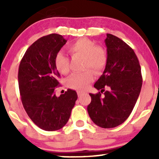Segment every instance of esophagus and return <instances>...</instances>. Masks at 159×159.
I'll return each mask as SVG.
<instances>
[{"mask_svg":"<svg viewBox=\"0 0 159 159\" xmlns=\"http://www.w3.org/2000/svg\"><path fill=\"white\" fill-rule=\"evenodd\" d=\"M77 93H78V97H81V96H83L84 94V92H81V91H78Z\"/></svg>","mask_w":159,"mask_h":159,"instance_id":"34e87169","label":"esophagus"}]
</instances>
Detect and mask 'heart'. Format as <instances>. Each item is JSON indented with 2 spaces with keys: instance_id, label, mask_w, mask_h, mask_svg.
<instances>
[{
  "instance_id": "heart-1",
  "label": "heart",
  "mask_w": 159,
  "mask_h": 159,
  "mask_svg": "<svg viewBox=\"0 0 159 159\" xmlns=\"http://www.w3.org/2000/svg\"><path fill=\"white\" fill-rule=\"evenodd\" d=\"M69 52L73 57H83V67L85 71L75 73L69 78L68 86L74 90L82 91L94 80V72L100 73L104 70L107 63V54L102 46L96 45L93 40L80 38L67 46ZM54 66L62 75L69 72V58L63 52H59L54 57Z\"/></svg>"
}]
</instances>
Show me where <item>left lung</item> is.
I'll return each mask as SVG.
<instances>
[{
	"mask_svg": "<svg viewBox=\"0 0 159 159\" xmlns=\"http://www.w3.org/2000/svg\"><path fill=\"white\" fill-rule=\"evenodd\" d=\"M105 42L107 63L103 74L94 84L101 92L90 93L91 102L87 111L96 125L111 129L124 123L131 114L143 79L139 61L129 45L110 34H107ZM105 88L108 90L105 91Z\"/></svg>",
	"mask_w": 159,
	"mask_h": 159,
	"instance_id": "8db88e82",
	"label": "left lung"
}]
</instances>
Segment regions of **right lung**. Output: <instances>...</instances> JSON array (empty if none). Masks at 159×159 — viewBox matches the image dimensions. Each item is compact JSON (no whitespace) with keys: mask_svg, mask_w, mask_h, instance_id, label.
<instances>
[{"mask_svg":"<svg viewBox=\"0 0 159 159\" xmlns=\"http://www.w3.org/2000/svg\"><path fill=\"white\" fill-rule=\"evenodd\" d=\"M57 34L43 36L27 48L18 73L21 102L30 120L45 131H56L66 124L78 98L77 93L68 89L57 97L60 74L54 57L66 44Z\"/></svg>","mask_w":159,"mask_h":159,"instance_id":"right-lung-1","label":"right lung"}]
</instances>
